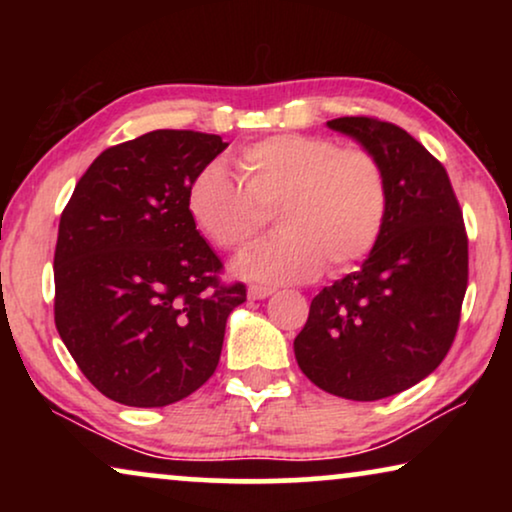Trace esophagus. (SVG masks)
I'll use <instances>...</instances> for the list:
<instances>
[{"mask_svg": "<svg viewBox=\"0 0 512 512\" xmlns=\"http://www.w3.org/2000/svg\"><path fill=\"white\" fill-rule=\"evenodd\" d=\"M272 293H275V289H265V286H249L247 296H249L251 300H263V298L272 296Z\"/></svg>", "mask_w": 512, "mask_h": 512, "instance_id": "1", "label": "esophagus"}]
</instances>
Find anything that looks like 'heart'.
I'll use <instances>...</instances> for the list:
<instances>
[{
  "mask_svg": "<svg viewBox=\"0 0 512 512\" xmlns=\"http://www.w3.org/2000/svg\"><path fill=\"white\" fill-rule=\"evenodd\" d=\"M242 183L214 160L195 174L186 209L195 228L221 249H237L277 207L279 233L235 258L237 275L258 284H298L328 263L345 270L375 247L389 207L387 174L363 149L324 137L277 135L237 158Z\"/></svg>",
  "mask_w": 512,
  "mask_h": 512,
  "instance_id": "1",
  "label": "heart"
}]
</instances>
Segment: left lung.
<instances>
[{
    "label": "left lung",
    "instance_id": "obj_1",
    "mask_svg": "<svg viewBox=\"0 0 512 512\" xmlns=\"http://www.w3.org/2000/svg\"><path fill=\"white\" fill-rule=\"evenodd\" d=\"M380 160L389 207L366 261L324 286L293 340L307 380L349 401L415 387L450 352L468 282V240L445 167L403 128L366 116L326 123Z\"/></svg>",
    "mask_w": 512,
    "mask_h": 512
}]
</instances>
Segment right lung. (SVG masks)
I'll use <instances>...</instances> for the list:
<instances>
[{"instance_id": "add662e5", "label": "right lung", "mask_w": 512, "mask_h": 512, "mask_svg": "<svg viewBox=\"0 0 512 512\" xmlns=\"http://www.w3.org/2000/svg\"><path fill=\"white\" fill-rule=\"evenodd\" d=\"M226 146L193 130H153L111 146L60 216L55 326L111 401L163 408L219 366L226 321L247 289L221 286V258L188 216L186 193Z\"/></svg>"}]
</instances>
